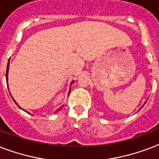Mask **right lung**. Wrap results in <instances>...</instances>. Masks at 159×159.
I'll list each match as a JSON object with an SVG mask.
<instances>
[{
	"instance_id": "right-lung-1",
	"label": "right lung",
	"mask_w": 159,
	"mask_h": 159,
	"mask_svg": "<svg viewBox=\"0 0 159 159\" xmlns=\"http://www.w3.org/2000/svg\"><path fill=\"white\" fill-rule=\"evenodd\" d=\"M8 69H9V61H8V63H7V67H6V81H7V76H8ZM70 92V91H69ZM14 102H15V103H16V105H17V106H18V104H17V103H16V101H14ZM61 109V108H60ZM26 112H27V111H26ZM29 113V112H28ZM30 114V113H29Z\"/></svg>"
}]
</instances>
